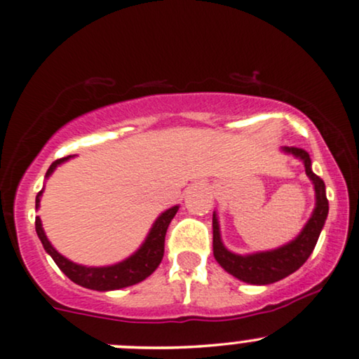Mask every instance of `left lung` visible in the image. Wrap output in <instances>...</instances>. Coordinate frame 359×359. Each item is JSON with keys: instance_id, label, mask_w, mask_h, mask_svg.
Segmentation results:
<instances>
[{"instance_id": "obj_1", "label": "left lung", "mask_w": 359, "mask_h": 359, "mask_svg": "<svg viewBox=\"0 0 359 359\" xmlns=\"http://www.w3.org/2000/svg\"><path fill=\"white\" fill-rule=\"evenodd\" d=\"M284 150L289 154L296 155L304 162L306 174L314 184V191H316V209L313 215L306 224L303 232L296 237L292 243L283 248L269 250V252H259L250 254V256H237V254L229 252L221 243V236H219V224L217 217H212V229H214V257L215 261L221 264L229 274L234 278L244 280L249 284H271L276 280L287 278L294 271L299 269L301 266L308 261L311 252L314 250L321 229L325 226L327 217V205L326 198V187L321 177H318L311 170V158L309 154L304 149H297V147H284Z\"/></svg>"}]
</instances>
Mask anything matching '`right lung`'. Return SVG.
<instances>
[{"mask_svg":"<svg viewBox=\"0 0 359 359\" xmlns=\"http://www.w3.org/2000/svg\"><path fill=\"white\" fill-rule=\"evenodd\" d=\"M68 157H70V155H68ZM68 157L58 158V161L51 163L48 172H46V177L55 170L56 165H60V163L67 161ZM40 196L41 192L36 196V207L38 202H40ZM177 210H179V207H172V209L165 210V212L155 221L152 231H150L144 245H142L132 257L120 262V264L109 267H85L68 261V259H65L62 254L56 252L53 245L48 243L45 232H43L40 217L34 219V227H36V234L40 237L43 248H45L46 252L53 257L56 266L63 271L67 278H70L73 283L80 284V286L95 289V291H111V289L127 287L132 286V284L140 283V280L149 278V276L157 269L163 257V248H165V234L168 224L174 219Z\"/></svg>","mask_w":359,"mask_h":359,"instance_id":"1","label":"right lung"}]
</instances>
